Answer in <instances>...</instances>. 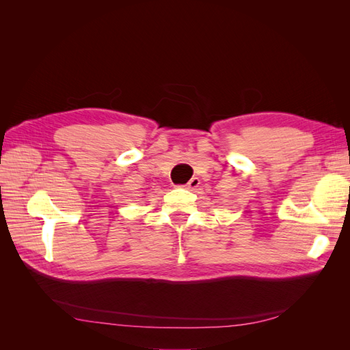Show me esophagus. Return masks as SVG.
<instances>
[{
	"mask_svg": "<svg viewBox=\"0 0 350 350\" xmlns=\"http://www.w3.org/2000/svg\"><path fill=\"white\" fill-rule=\"evenodd\" d=\"M200 185V179L198 178H191V179H189V181L185 184V187L187 188H189V189H194V188H197Z\"/></svg>",
	"mask_w": 350,
	"mask_h": 350,
	"instance_id": "34e87169",
	"label": "esophagus"
}]
</instances>
